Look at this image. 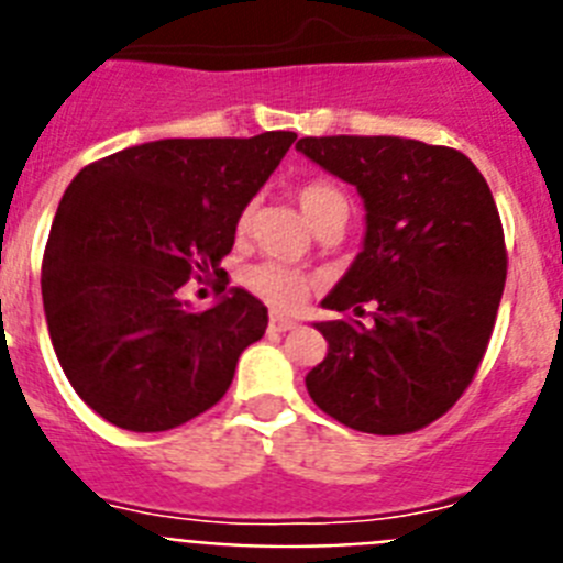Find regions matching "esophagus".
Masks as SVG:
<instances>
[{
    "label": "esophagus",
    "instance_id": "obj_1",
    "mask_svg": "<svg viewBox=\"0 0 563 563\" xmlns=\"http://www.w3.org/2000/svg\"><path fill=\"white\" fill-rule=\"evenodd\" d=\"M271 332H290V330H296L298 327V321L296 318H287V316H282V312H273L271 316Z\"/></svg>",
    "mask_w": 563,
    "mask_h": 563
}]
</instances>
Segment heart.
I'll return each instance as SVG.
<instances>
[{"label":"heart","instance_id":"obj_1","mask_svg":"<svg viewBox=\"0 0 563 563\" xmlns=\"http://www.w3.org/2000/svg\"><path fill=\"white\" fill-rule=\"evenodd\" d=\"M298 206L307 213V220L312 225H324L327 220L338 217V213H350V202L343 197L341 188L335 183L327 180H310L296 191ZM247 217L251 213L242 211L236 220V231L245 233ZM242 285L258 296L265 305L276 307V310H292L310 296V290L316 287V278L307 276L305 271H296L290 265H282V262H256V265L245 267L242 273Z\"/></svg>","mask_w":563,"mask_h":563}]
</instances>
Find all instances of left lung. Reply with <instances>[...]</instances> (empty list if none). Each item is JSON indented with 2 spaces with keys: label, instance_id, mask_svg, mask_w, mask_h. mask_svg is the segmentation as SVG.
<instances>
[{
  "label": "left lung",
  "instance_id": "left-lung-1",
  "mask_svg": "<svg viewBox=\"0 0 563 563\" xmlns=\"http://www.w3.org/2000/svg\"><path fill=\"white\" fill-rule=\"evenodd\" d=\"M301 154L352 183L366 206L363 251L327 310L372 305V324L321 321L330 350L307 391L363 434H411L471 386L507 276L505 231L479 168L449 146L409 137H301Z\"/></svg>",
  "mask_w": 563,
  "mask_h": 563
}]
</instances>
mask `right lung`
Segmentation results:
<instances>
[{
    "label": "right lung",
    "instance_id": "right-lung-1",
    "mask_svg": "<svg viewBox=\"0 0 563 563\" xmlns=\"http://www.w3.org/2000/svg\"><path fill=\"white\" fill-rule=\"evenodd\" d=\"M296 132L168 137L76 174L42 262L44 316L64 375L118 429L168 431L220 402L267 307L233 287L211 311L176 298L211 272L221 291L239 213Z\"/></svg>",
    "mask_w": 563,
    "mask_h": 563
}]
</instances>
